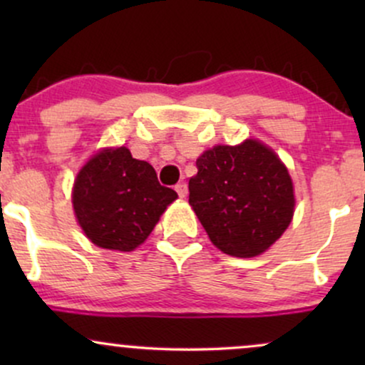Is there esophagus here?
<instances>
[{
	"instance_id": "1",
	"label": "esophagus",
	"mask_w": 365,
	"mask_h": 365,
	"mask_svg": "<svg viewBox=\"0 0 365 365\" xmlns=\"http://www.w3.org/2000/svg\"><path fill=\"white\" fill-rule=\"evenodd\" d=\"M175 190L178 192V195H180V197H187V194H188V187H187V183H185V182H180V183H177V185H175Z\"/></svg>"
}]
</instances>
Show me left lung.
Instances as JSON below:
<instances>
[{
    "instance_id": "1",
    "label": "left lung",
    "mask_w": 365,
    "mask_h": 365,
    "mask_svg": "<svg viewBox=\"0 0 365 365\" xmlns=\"http://www.w3.org/2000/svg\"><path fill=\"white\" fill-rule=\"evenodd\" d=\"M188 202L221 252L254 257L290 225L292 178L279 158L257 140L216 145L197 159Z\"/></svg>"
}]
</instances>
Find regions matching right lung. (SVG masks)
I'll list each match as a JSON object with an SVG mask.
<instances>
[{
    "instance_id": "add662e5",
    "label": "right lung",
    "mask_w": 365,
    "mask_h": 365,
    "mask_svg": "<svg viewBox=\"0 0 365 365\" xmlns=\"http://www.w3.org/2000/svg\"><path fill=\"white\" fill-rule=\"evenodd\" d=\"M177 197L173 188L158 182L148 161L118 148L101 150L83 166L75 180L72 202L92 244L130 252L149 237Z\"/></svg>"
}]
</instances>
